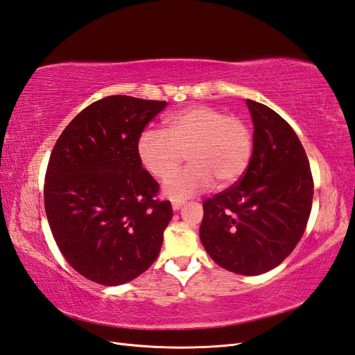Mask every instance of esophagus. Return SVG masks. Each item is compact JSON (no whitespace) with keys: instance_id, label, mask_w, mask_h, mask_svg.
Returning <instances> with one entry per match:
<instances>
[{"instance_id":"obj_1","label":"esophagus","mask_w":355,"mask_h":355,"mask_svg":"<svg viewBox=\"0 0 355 355\" xmlns=\"http://www.w3.org/2000/svg\"><path fill=\"white\" fill-rule=\"evenodd\" d=\"M183 204H184V201H177V199H174V201H172V208H174V210H180Z\"/></svg>"}]
</instances>
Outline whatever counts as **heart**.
Listing matches in <instances>:
<instances>
[{
  "mask_svg": "<svg viewBox=\"0 0 355 355\" xmlns=\"http://www.w3.org/2000/svg\"><path fill=\"white\" fill-rule=\"evenodd\" d=\"M253 135L241 116L213 106L195 105L171 114L165 132L147 129L138 139L142 166L157 180H166L186 153L191 165L163 186L169 198L186 199L217 184L239 181L252 159Z\"/></svg>",
  "mask_w": 355,
  "mask_h": 355,
  "instance_id": "obj_1",
  "label": "heart"
}]
</instances>
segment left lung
Wrapping results in <instances>:
<instances>
[{
	"instance_id": "obj_1",
	"label": "left lung",
	"mask_w": 355,
	"mask_h": 355,
	"mask_svg": "<svg viewBox=\"0 0 355 355\" xmlns=\"http://www.w3.org/2000/svg\"><path fill=\"white\" fill-rule=\"evenodd\" d=\"M246 103L255 125L250 163L237 183L205 199L199 237L217 266L258 276L277 267L303 237L313 178L293 127L268 106Z\"/></svg>"
}]
</instances>
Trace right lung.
Here are the masks:
<instances>
[{
    "instance_id": "add662e5",
    "label": "right lung",
    "mask_w": 355,
    "mask_h": 355,
    "mask_svg": "<svg viewBox=\"0 0 355 355\" xmlns=\"http://www.w3.org/2000/svg\"><path fill=\"white\" fill-rule=\"evenodd\" d=\"M166 102L107 96L66 127L44 175V210L60 252L80 276L123 285L150 268L172 217L142 168L138 139Z\"/></svg>"
}]
</instances>
